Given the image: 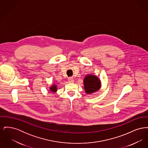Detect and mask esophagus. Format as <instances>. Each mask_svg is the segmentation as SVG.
<instances>
[{
  "instance_id": "obj_1",
  "label": "esophagus",
  "mask_w": 148,
  "mask_h": 148,
  "mask_svg": "<svg viewBox=\"0 0 148 148\" xmlns=\"http://www.w3.org/2000/svg\"><path fill=\"white\" fill-rule=\"evenodd\" d=\"M74 79L73 78V77H69L68 78V82H69V83H73L74 82Z\"/></svg>"
}]
</instances>
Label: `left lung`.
Returning <instances> with one entry per match:
<instances>
[{
	"label": "left lung",
	"mask_w": 148,
	"mask_h": 148,
	"mask_svg": "<svg viewBox=\"0 0 148 148\" xmlns=\"http://www.w3.org/2000/svg\"><path fill=\"white\" fill-rule=\"evenodd\" d=\"M85 92L88 94H92L99 90L101 86V81L95 75H86L83 81Z\"/></svg>",
	"instance_id": "obj_1"
}]
</instances>
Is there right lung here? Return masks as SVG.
I'll return each instance as SVG.
<instances>
[{"instance_id": "right-lung-1", "label": "right lung", "mask_w": 148, "mask_h": 148, "mask_svg": "<svg viewBox=\"0 0 148 148\" xmlns=\"http://www.w3.org/2000/svg\"><path fill=\"white\" fill-rule=\"evenodd\" d=\"M49 89L52 92H56L57 91V85L54 84L50 86Z\"/></svg>"}]
</instances>
